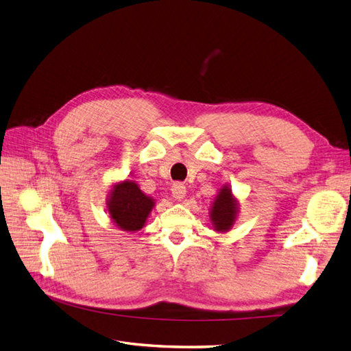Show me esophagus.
Here are the masks:
<instances>
[{
	"mask_svg": "<svg viewBox=\"0 0 351 351\" xmlns=\"http://www.w3.org/2000/svg\"><path fill=\"white\" fill-rule=\"evenodd\" d=\"M172 194L176 200H182L186 195V186L182 182H175L172 185Z\"/></svg>",
	"mask_w": 351,
	"mask_h": 351,
	"instance_id": "1",
	"label": "esophagus"
}]
</instances>
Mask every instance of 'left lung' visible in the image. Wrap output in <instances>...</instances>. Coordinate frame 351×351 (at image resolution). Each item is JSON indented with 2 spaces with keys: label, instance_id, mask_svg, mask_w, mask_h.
Returning <instances> with one entry per match:
<instances>
[{
  "label": "left lung",
  "instance_id": "left-lung-1",
  "mask_svg": "<svg viewBox=\"0 0 351 351\" xmlns=\"http://www.w3.org/2000/svg\"><path fill=\"white\" fill-rule=\"evenodd\" d=\"M237 200L228 186H222L210 209V221L215 231H228L237 218Z\"/></svg>",
  "mask_w": 351,
  "mask_h": 351
}]
</instances>
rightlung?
Listing matches in <instances>:
<instances>
[{"label":"right lung","instance_id":"1","mask_svg":"<svg viewBox=\"0 0 351 351\" xmlns=\"http://www.w3.org/2000/svg\"><path fill=\"white\" fill-rule=\"evenodd\" d=\"M106 204L117 227L124 231H138L145 226L148 215L154 208V200L128 179L114 185Z\"/></svg>","mask_w":351,"mask_h":351}]
</instances>
